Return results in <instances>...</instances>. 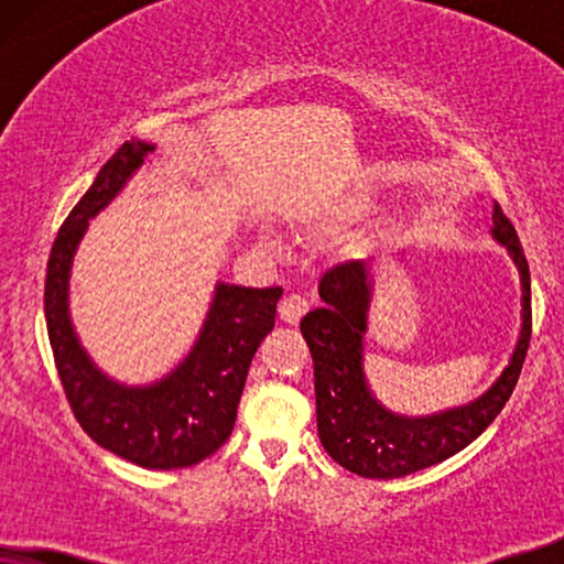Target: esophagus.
I'll return each mask as SVG.
<instances>
[{"label": "esophagus", "mask_w": 564, "mask_h": 564, "mask_svg": "<svg viewBox=\"0 0 564 564\" xmlns=\"http://www.w3.org/2000/svg\"><path fill=\"white\" fill-rule=\"evenodd\" d=\"M305 313H307V300L303 295H288L280 303V318L284 323H292V326H295Z\"/></svg>", "instance_id": "esophagus-1"}]
</instances>
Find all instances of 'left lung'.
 <instances>
[{"instance_id": "left-lung-1", "label": "left lung", "mask_w": 564, "mask_h": 564, "mask_svg": "<svg viewBox=\"0 0 564 564\" xmlns=\"http://www.w3.org/2000/svg\"><path fill=\"white\" fill-rule=\"evenodd\" d=\"M492 236L508 246L521 272V338L511 365L482 398L426 419H405L384 411L365 382L361 336L367 330V307L372 295L365 261H341L323 274L318 295L326 305L307 313L300 321V330L313 354L321 444L330 459L349 473L372 480H392L434 467L473 444L503 411L519 382L531 341V276L519 234L498 199L492 205Z\"/></svg>"}]
</instances>
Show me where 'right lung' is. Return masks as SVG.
<instances>
[{"label":"right lung","instance_id":"1","mask_svg":"<svg viewBox=\"0 0 564 564\" xmlns=\"http://www.w3.org/2000/svg\"><path fill=\"white\" fill-rule=\"evenodd\" d=\"M153 145L126 141L61 226L45 272V326L74 419L99 446L145 469H180L226 444L246 375L274 328L282 288L218 284L195 349L166 380L122 388L107 380L76 341L68 321V269L87 220L118 195Z\"/></svg>","mask_w":564,"mask_h":564}]
</instances>
